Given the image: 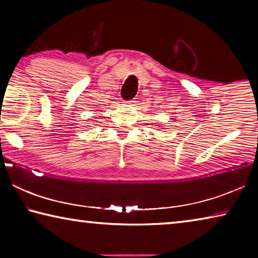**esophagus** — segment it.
I'll return each mask as SVG.
<instances>
[{
	"label": "esophagus",
	"instance_id": "obj_1",
	"mask_svg": "<svg viewBox=\"0 0 258 258\" xmlns=\"http://www.w3.org/2000/svg\"><path fill=\"white\" fill-rule=\"evenodd\" d=\"M134 102H135L134 100H130V101H125L124 103L127 104V106H131V104H134Z\"/></svg>",
	"mask_w": 258,
	"mask_h": 258
}]
</instances>
